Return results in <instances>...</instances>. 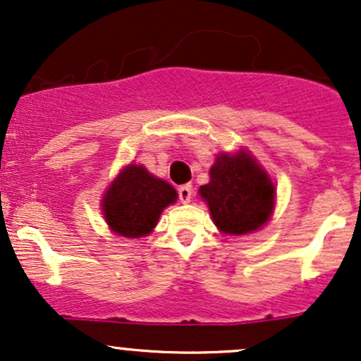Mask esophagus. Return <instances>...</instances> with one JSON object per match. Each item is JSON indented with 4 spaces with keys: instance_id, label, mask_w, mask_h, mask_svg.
<instances>
[{
    "instance_id": "1",
    "label": "esophagus",
    "mask_w": 361,
    "mask_h": 361,
    "mask_svg": "<svg viewBox=\"0 0 361 361\" xmlns=\"http://www.w3.org/2000/svg\"><path fill=\"white\" fill-rule=\"evenodd\" d=\"M192 195H193V188L190 183L181 185L180 188H178V197H180L181 204H188V202L192 200Z\"/></svg>"
}]
</instances>
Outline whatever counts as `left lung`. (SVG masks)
<instances>
[{
    "label": "left lung",
    "mask_w": 361,
    "mask_h": 361,
    "mask_svg": "<svg viewBox=\"0 0 361 361\" xmlns=\"http://www.w3.org/2000/svg\"><path fill=\"white\" fill-rule=\"evenodd\" d=\"M215 226L226 234H247L270 219L275 186L246 152L221 154L210 168V181L200 186Z\"/></svg>",
    "instance_id": "obj_1"
}]
</instances>
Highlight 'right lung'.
Masks as SVG:
<instances>
[{
  "mask_svg": "<svg viewBox=\"0 0 361 361\" xmlns=\"http://www.w3.org/2000/svg\"><path fill=\"white\" fill-rule=\"evenodd\" d=\"M178 198L176 190L144 166L130 164L103 197V215L115 234L140 238L154 229L164 207Z\"/></svg>",
  "mask_w": 361,
  "mask_h": 361,
  "instance_id": "right-lung-1",
  "label": "right lung"
}]
</instances>
